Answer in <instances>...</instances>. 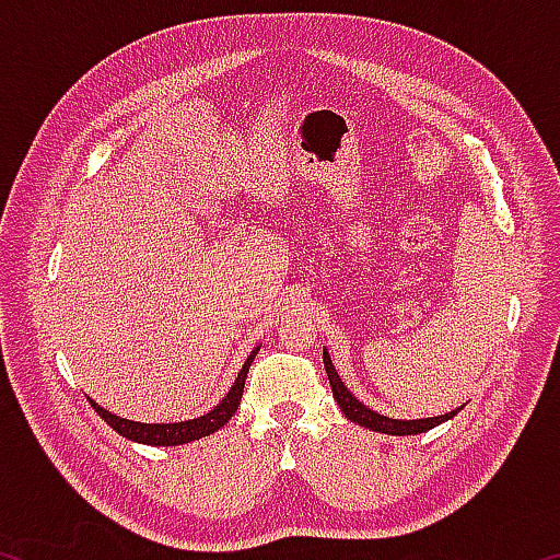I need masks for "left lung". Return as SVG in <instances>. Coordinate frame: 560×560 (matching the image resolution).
<instances>
[{
	"mask_svg": "<svg viewBox=\"0 0 560 560\" xmlns=\"http://www.w3.org/2000/svg\"><path fill=\"white\" fill-rule=\"evenodd\" d=\"M324 365H326V373H328V381H330V390H334V397H336V402L340 407V412H343L350 422H355L365 430L395 434V438H405V434H420V432H428L432 428H438V424H442V422L452 420V417L464 407L462 405V407H457V410H452L447 415H438V417H420V420H395V417H387V415L371 410V407L360 402L358 397L348 390L346 383L340 381V375L336 373L334 363H330V355H328L326 348H324Z\"/></svg>",
	"mask_w": 560,
	"mask_h": 560,
	"instance_id": "left-lung-1",
	"label": "left lung"
}]
</instances>
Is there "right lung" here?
<instances>
[{"instance_id": "obj_1", "label": "right lung", "mask_w": 560, "mask_h": 560, "mask_svg": "<svg viewBox=\"0 0 560 560\" xmlns=\"http://www.w3.org/2000/svg\"><path fill=\"white\" fill-rule=\"evenodd\" d=\"M259 348L261 346H257L249 355H246L240 375H236V381L230 387V393H226L222 400L212 407L210 412H205L200 417H192V420L155 422V424L153 422H132V420H126V417H118V415H113L108 410H103V407L96 400H91V397H89V402H91L93 410L101 415V420H106V424H110L113 430L122 434V438L130 440V442L150 444V447H177V444L202 440V438H207V434L217 432L232 420V415L236 412V407H240V402H242L246 373H249V365L254 363V355L259 353Z\"/></svg>"}]
</instances>
